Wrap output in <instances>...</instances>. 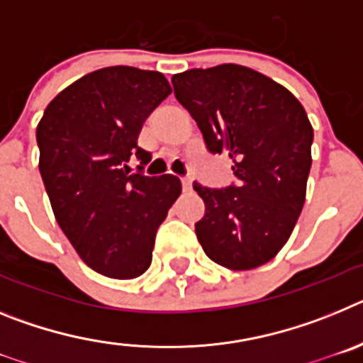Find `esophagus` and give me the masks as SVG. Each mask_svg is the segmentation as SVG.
<instances>
[{"label":"esophagus","instance_id":"1","mask_svg":"<svg viewBox=\"0 0 363 363\" xmlns=\"http://www.w3.org/2000/svg\"><path fill=\"white\" fill-rule=\"evenodd\" d=\"M191 187H192L191 178H187V176H185V178H182V189H184V192L191 191Z\"/></svg>","mask_w":363,"mask_h":363}]
</instances>
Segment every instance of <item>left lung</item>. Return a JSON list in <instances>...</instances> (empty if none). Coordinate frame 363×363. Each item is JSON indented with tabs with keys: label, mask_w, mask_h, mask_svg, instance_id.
Instances as JSON below:
<instances>
[{
	"label": "left lung",
	"mask_w": 363,
	"mask_h": 363,
	"mask_svg": "<svg viewBox=\"0 0 363 363\" xmlns=\"http://www.w3.org/2000/svg\"><path fill=\"white\" fill-rule=\"evenodd\" d=\"M174 96L201 130L207 150L233 162L236 184L194 191L205 203L198 242L233 271L267 264L287 243L306 201L313 127L280 83L234 63L172 76Z\"/></svg>",
	"instance_id": "obj_1"
}]
</instances>
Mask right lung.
Listing matches in <instances>:
<instances>
[{"mask_svg": "<svg viewBox=\"0 0 363 363\" xmlns=\"http://www.w3.org/2000/svg\"><path fill=\"white\" fill-rule=\"evenodd\" d=\"M172 89L162 72L107 67L47 105L38 123L40 172L57 223L92 271L130 280L149 269L156 230L182 192L172 174L143 176L138 134ZM136 155L138 172L126 162Z\"/></svg>", "mask_w": 363, "mask_h": 363, "instance_id": "right-lung-1", "label": "right lung"}]
</instances>
